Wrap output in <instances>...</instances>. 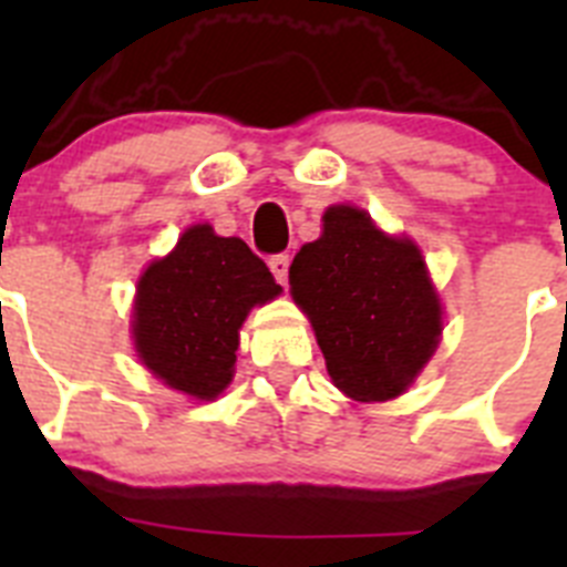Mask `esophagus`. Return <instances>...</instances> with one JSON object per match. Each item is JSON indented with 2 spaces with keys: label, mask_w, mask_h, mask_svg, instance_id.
I'll return each instance as SVG.
<instances>
[{
  "label": "esophagus",
  "mask_w": 567,
  "mask_h": 567,
  "mask_svg": "<svg viewBox=\"0 0 567 567\" xmlns=\"http://www.w3.org/2000/svg\"><path fill=\"white\" fill-rule=\"evenodd\" d=\"M269 269H272L275 280H278L280 287H287V280H289V255H272V258H269Z\"/></svg>",
  "instance_id": "obj_1"
}]
</instances>
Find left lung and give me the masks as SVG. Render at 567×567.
I'll list each match as a JSON object with an SVG mask.
<instances>
[{
	"label": "left lung",
	"mask_w": 567,
	"mask_h": 567,
	"mask_svg": "<svg viewBox=\"0 0 567 567\" xmlns=\"http://www.w3.org/2000/svg\"><path fill=\"white\" fill-rule=\"evenodd\" d=\"M289 287L332 383L360 403L403 394L443 334V307L417 244L385 235L349 204L323 213L320 238L295 255Z\"/></svg>",
	"instance_id": "obj_1"
}]
</instances>
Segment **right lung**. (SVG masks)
I'll use <instances>...</instances> for the list:
<instances>
[{
  "label": "right lung",
  "mask_w": 567,
  "mask_h": 567,
  "mask_svg": "<svg viewBox=\"0 0 567 567\" xmlns=\"http://www.w3.org/2000/svg\"><path fill=\"white\" fill-rule=\"evenodd\" d=\"M278 295L267 264L244 240L195 224L138 278L135 352L175 392L215 400L235 374L238 329L249 309Z\"/></svg>",
  "instance_id": "add662e5"
}]
</instances>
